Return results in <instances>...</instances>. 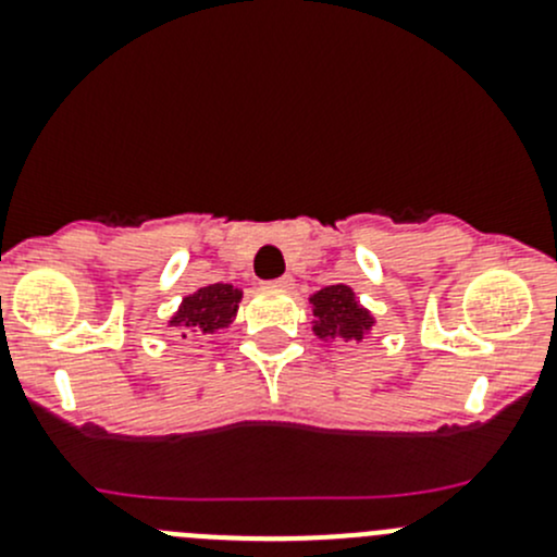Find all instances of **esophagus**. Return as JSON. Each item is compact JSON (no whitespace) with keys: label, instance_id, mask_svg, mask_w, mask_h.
<instances>
[{"label":"esophagus","instance_id":"esophagus-1","mask_svg":"<svg viewBox=\"0 0 557 557\" xmlns=\"http://www.w3.org/2000/svg\"><path fill=\"white\" fill-rule=\"evenodd\" d=\"M272 288H280V290H290V288H294V277H290V274H283V277L272 280Z\"/></svg>","mask_w":557,"mask_h":557}]
</instances>
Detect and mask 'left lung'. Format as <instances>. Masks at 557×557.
<instances>
[{
    "mask_svg": "<svg viewBox=\"0 0 557 557\" xmlns=\"http://www.w3.org/2000/svg\"><path fill=\"white\" fill-rule=\"evenodd\" d=\"M312 331L320 342H367L374 329V314L358 301L345 283L325 285L310 296Z\"/></svg>",
    "mask_w": 557,
    "mask_h": 557,
    "instance_id": "obj_1",
    "label": "left lung"
}]
</instances>
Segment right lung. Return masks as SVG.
Instances as JSON below:
<instances>
[{
  "instance_id": "obj_1",
  "label": "right lung",
  "mask_w": 557,
  "mask_h": 557,
  "mask_svg": "<svg viewBox=\"0 0 557 557\" xmlns=\"http://www.w3.org/2000/svg\"><path fill=\"white\" fill-rule=\"evenodd\" d=\"M239 301H243V288L232 283H212L205 288L194 290L180 301L177 312L172 314L170 323L172 329H180L183 339L190 336H210L218 331L228 329L237 318Z\"/></svg>"
}]
</instances>
